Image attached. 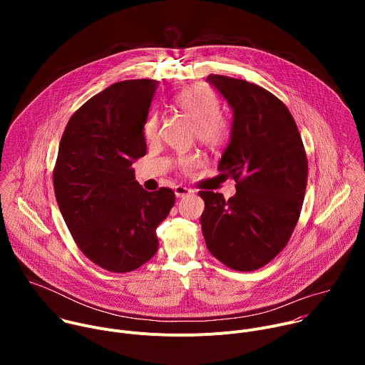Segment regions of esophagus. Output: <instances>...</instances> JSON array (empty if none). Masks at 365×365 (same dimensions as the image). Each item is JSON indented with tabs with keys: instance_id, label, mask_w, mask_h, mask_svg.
Masks as SVG:
<instances>
[{
	"instance_id": "obj_1",
	"label": "esophagus",
	"mask_w": 365,
	"mask_h": 365,
	"mask_svg": "<svg viewBox=\"0 0 365 365\" xmlns=\"http://www.w3.org/2000/svg\"><path fill=\"white\" fill-rule=\"evenodd\" d=\"M190 193H193V190L189 189V187H186V186H182V185L175 186V195H176V197H185V196H187V195H190Z\"/></svg>"
}]
</instances>
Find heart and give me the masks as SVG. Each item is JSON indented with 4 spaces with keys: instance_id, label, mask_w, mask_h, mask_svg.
Segmentation results:
<instances>
[{
    "instance_id": "heart-1",
    "label": "heart",
    "mask_w": 365,
    "mask_h": 365,
    "mask_svg": "<svg viewBox=\"0 0 365 365\" xmlns=\"http://www.w3.org/2000/svg\"><path fill=\"white\" fill-rule=\"evenodd\" d=\"M175 106L190 117L195 124V135L207 147H220L225 143L230 125L221 114V102L217 93L206 85H193L173 98ZM160 120L155 113H151L143 127L145 140L154 141L159 137ZM200 163L197 153L180 154L176 159V168L182 173H190Z\"/></svg>"
}]
</instances>
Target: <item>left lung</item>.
I'll list each match as a JSON object with an SVG mask.
<instances>
[{"label":"left lung","instance_id":"obj_1","mask_svg":"<svg viewBox=\"0 0 365 365\" xmlns=\"http://www.w3.org/2000/svg\"><path fill=\"white\" fill-rule=\"evenodd\" d=\"M234 111L231 141L218 170L235 180V196L200 190L202 232L211 254L237 272L269 264L287 245L299 221L307 158L284 103L244 79L210 75Z\"/></svg>","mask_w":365,"mask_h":365}]
</instances>
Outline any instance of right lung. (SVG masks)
<instances>
[{
    "instance_id": "1",
    "label": "right lung",
    "mask_w": 365,
    "mask_h": 365,
    "mask_svg": "<svg viewBox=\"0 0 365 365\" xmlns=\"http://www.w3.org/2000/svg\"><path fill=\"white\" fill-rule=\"evenodd\" d=\"M159 82H117L71 117L58 151L53 186L78 248L92 263L128 273L155 254V228L175 205V192L144 190L133 162L147 151L143 127Z\"/></svg>"
}]
</instances>
